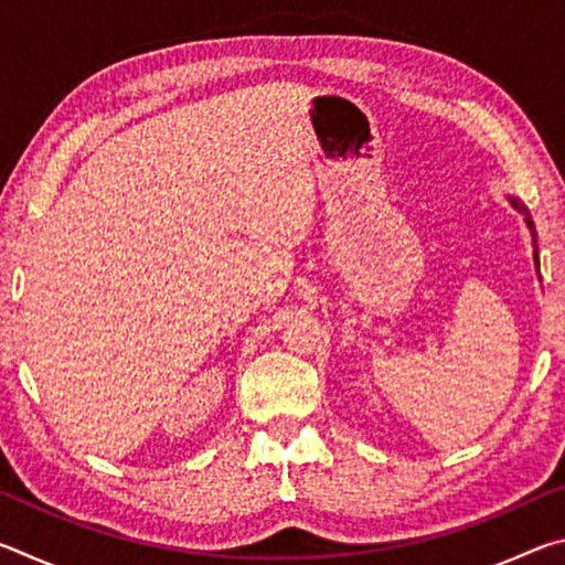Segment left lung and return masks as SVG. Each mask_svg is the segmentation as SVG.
I'll return each mask as SVG.
<instances>
[{"mask_svg": "<svg viewBox=\"0 0 565 565\" xmlns=\"http://www.w3.org/2000/svg\"><path fill=\"white\" fill-rule=\"evenodd\" d=\"M509 202H511V206L515 209V212L525 216V224H529V228H531V234H533V246H535V228H533V222H531L529 209H525V206L519 202V199H511V196H509ZM533 259H535V266H539V248H535V252H533Z\"/></svg>", "mask_w": 565, "mask_h": 565, "instance_id": "left-lung-1", "label": "left lung"}]
</instances>
